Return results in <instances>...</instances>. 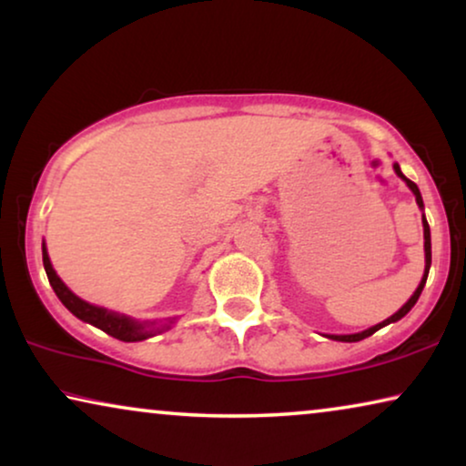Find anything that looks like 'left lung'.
<instances>
[{"label": "left lung", "mask_w": 466, "mask_h": 466, "mask_svg": "<svg viewBox=\"0 0 466 466\" xmlns=\"http://www.w3.org/2000/svg\"><path fill=\"white\" fill-rule=\"evenodd\" d=\"M392 168H395V173L401 177V179L408 183V187L411 189V192H414V196H416V202H418V207L420 208H424V202H422V196H420V189H418V186L414 181H410L408 177H405L403 173H401V168H399V165L395 162V165H392ZM422 228H424V274H422V280H420V285H418V289L414 291V296H411L408 301H405V304L399 308V310L392 314V317H389L386 320H382V323H378V325H373V327H370V329H365V331H361V333H350V336H327V338H331V339H338V342H359V339H365V338H370V336H373V333H376L378 329H382V327H386V325H390V323H397L399 319H403L405 314H408L411 308H414V304L418 301V298H420V293H422V289H424V283H427V277H429V270H431V228H429V221H427V218H424L422 215Z\"/></svg>", "instance_id": "obj_1"}]
</instances>
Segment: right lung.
Instances as JSON below:
<instances>
[{
    "label": "right lung",
    "instance_id": "obj_1",
    "mask_svg": "<svg viewBox=\"0 0 466 466\" xmlns=\"http://www.w3.org/2000/svg\"><path fill=\"white\" fill-rule=\"evenodd\" d=\"M42 259H44V270H46V274H48L52 289H55L56 298L63 301V306L67 308L74 317L84 320V323L99 327L101 331H105L111 338L122 339V342H141V339H147V338L156 336V333L168 329L170 323H173V319H170L168 323L158 325V327H156V323H139V320L122 317V314H117V312L105 310V308H101V306L88 304V301L77 298L76 293L56 277L55 268H52V264H50L48 251H46V245H42Z\"/></svg>",
    "mask_w": 466,
    "mask_h": 466
}]
</instances>
